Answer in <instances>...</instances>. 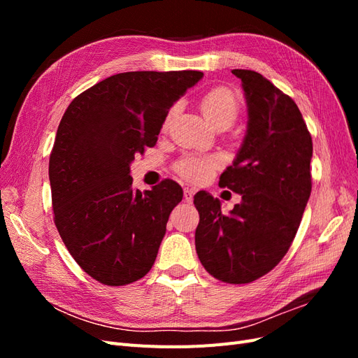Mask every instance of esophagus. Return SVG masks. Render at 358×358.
<instances>
[{"label":"esophagus","mask_w":358,"mask_h":358,"mask_svg":"<svg viewBox=\"0 0 358 358\" xmlns=\"http://www.w3.org/2000/svg\"><path fill=\"white\" fill-rule=\"evenodd\" d=\"M183 200H185L187 203H192V200H194V191L191 188L183 189Z\"/></svg>","instance_id":"34e87169"}]
</instances>
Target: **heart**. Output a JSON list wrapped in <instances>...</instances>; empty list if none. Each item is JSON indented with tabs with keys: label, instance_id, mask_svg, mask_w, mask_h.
Listing matches in <instances>:
<instances>
[{
	"label": "heart",
	"instance_id": "b5f03b06",
	"mask_svg": "<svg viewBox=\"0 0 358 358\" xmlns=\"http://www.w3.org/2000/svg\"><path fill=\"white\" fill-rule=\"evenodd\" d=\"M201 110L204 117L215 127H230L239 113V101L231 90L218 86L206 92L201 99ZM176 107H171L164 117L162 127H169ZM221 166V158L216 155H196L189 154L182 157L176 162V171L182 178L191 182H204L210 178L212 173Z\"/></svg>",
	"mask_w": 358,
	"mask_h": 358
}]
</instances>
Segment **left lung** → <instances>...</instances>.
<instances>
[{"label": "left lung", "instance_id": "obj_1", "mask_svg": "<svg viewBox=\"0 0 358 358\" xmlns=\"http://www.w3.org/2000/svg\"><path fill=\"white\" fill-rule=\"evenodd\" d=\"M242 80L248 129L220 185L242 196L229 215L200 191L196 249L203 267L227 284H249L268 273L294 241L312 189V137L294 100L252 70Z\"/></svg>", "mask_w": 358, "mask_h": 358}]
</instances>
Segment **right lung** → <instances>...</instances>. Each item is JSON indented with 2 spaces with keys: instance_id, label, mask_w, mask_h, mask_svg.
Wrapping results in <instances>:
<instances>
[{
  "instance_id": "obj_1",
  "label": "right lung",
  "mask_w": 358,
  "mask_h": 358,
  "mask_svg": "<svg viewBox=\"0 0 358 358\" xmlns=\"http://www.w3.org/2000/svg\"><path fill=\"white\" fill-rule=\"evenodd\" d=\"M201 71H128L91 86L64 113L49 159L53 221L83 272L110 287L152 268L183 191L133 189L129 164L155 146L170 107Z\"/></svg>"
}]
</instances>
